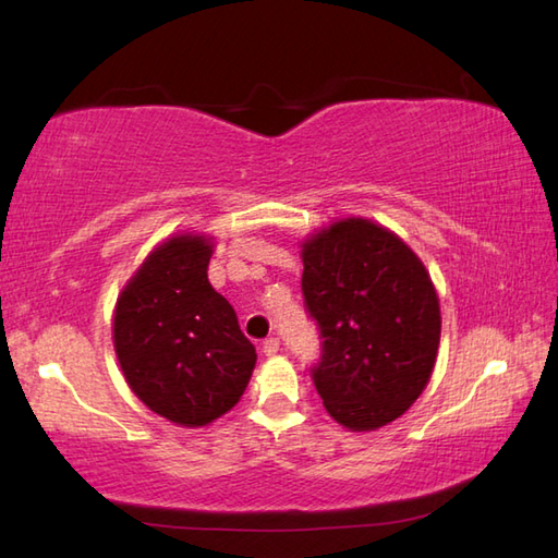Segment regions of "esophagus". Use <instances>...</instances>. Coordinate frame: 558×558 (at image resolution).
<instances>
[{
	"instance_id": "esophagus-1",
	"label": "esophagus",
	"mask_w": 558,
	"mask_h": 558,
	"mask_svg": "<svg viewBox=\"0 0 558 558\" xmlns=\"http://www.w3.org/2000/svg\"><path fill=\"white\" fill-rule=\"evenodd\" d=\"M278 349H280V340H278V338H268V340H264V344H262V352H264L266 356H276Z\"/></svg>"
}]
</instances>
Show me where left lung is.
<instances>
[{"mask_svg":"<svg viewBox=\"0 0 558 558\" xmlns=\"http://www.w3.org/2000/svg\"><path fill=\"white\" fill-rule=\"evenodd\" d=\"M302 262L304 306L323 340L311 368L323 404L349 430L392 423L435 368L442 318L425 266L366 218L316 232Z\"/></svg>","mask_w":558,"mask_h":558,"instance_id":"left-lung-1","label":"left lung"}]
</instances>
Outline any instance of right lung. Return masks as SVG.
Wrapping results in <instances>:
<instances>
[{
	"label": "right lung",
	"mask_w": 558,
	"mask_h": 558,
	"mask_svg": "<svg viewBox=\"0 0 558 558\" xmlns=\"http://www.w3.org/2000/svg\"><path fill=\"white\" fill-rule=\"evenodd\" d=\"M211 240L175 235L125 284L113 314V347L131 390L159 416L199 427L238 404L256 364L235 308L206 268Z\"/></svg>",
	"instance_id": "obj_1"
}]
</instances>
